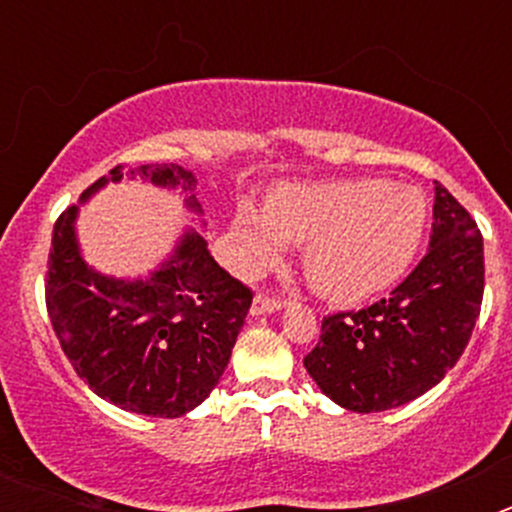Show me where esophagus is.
Here are the masks:
<instances>
[{
	"label": "esophagus",
	"mask_w": 512,
	"mask_h": 512,
	"mask_svg": "<svg viewBox=\"0 0 512 512\" xmlns=\"http://www.w3.org/2000/svg\"><path fill=\"white\" fill-rule=\"evenodd\" d=\"M284 307V302L279 297L269 295H256L251 305V315H271V312H279Z\"/></svg>",
	"instance_id": "obj_1"
}]
</instances>
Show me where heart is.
Instances as JSON below:
<instances>
[{
    "label": "heart",
    "mask_w": 512,
    "mask_h": 512,
    "mask_svg": "<svg viewBox=\"0 0 512 512\" xmlns=\"http://www.w3.org/2000/svg\"><path fill=\"white\" fill-rule=\"evenodd\" d=\"M423 194L379 179L287 184L266 200L235 210L233 235L243 264L266 266L284 243L305 246L310 287L333 302H359L390 287L423 241Z\"/></svg>",
    "instance_id": "heart-1"
}]
</instances>
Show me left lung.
<instances>
[{
	"label": "left lung",
	"mask_w": 512,
	"mask_h": 512,
	"mask_svg": "<svg viewBox=\"0 0 512 512\" xmlns=\"http://www.w3.org/2000/svg\"><path fill=\"white\" fill-rule=\"evenodd\" d=\"M485 295L482 233L436 182L428 253L390 297L323 318L305 369L351 413H382L425 395L464 354Z\"/></svg>",
	"instance_id": "1"
}]
</instances>
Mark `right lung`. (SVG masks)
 I'll list each match as a JSON object with an SVG mask.
<instances>
[{"instance_id": "right-lung-1", "label": "right lung", "mask_w": 512, "mask_h": 512, "mask_svg": "<svg viewBox=\"0 0 512 512\" xmlns=\"http://www.w3.org/2000/svg\"><path fill=\"white\" fill-rule=\"evenodd\" d=\"M128 176L179 189L187 210L202 215L197 176L184 166L143 164ZM110 182H122V166L97 179L81 202ZM76 217L79 205H71L53 225L45 279V305L63 354L102 400L128 413L182 418L223 377L251 289L212 259L194 228L148 277L99 274L81 256Z\"/></svg>"}]
</instances>
